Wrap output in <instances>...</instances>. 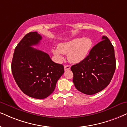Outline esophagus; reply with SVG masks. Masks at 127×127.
<instances>
[{
  "label": "esophagus",
  "mask_w": 127,
  "mask_h": 127,
  "mask_svg": "<svg viewBox=\"0 0 127 127\" xmlns=\"http://www.w3.org/2000/svg\"><path fill=\"white\" fill-rule=\"evenodd\" d=\"M71 69V66L70 65H65L64 66V69L65 71H68V70H69Z\"/></svg>",
  "instance_id": "34e87169"
}]
</instances>
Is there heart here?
<instances>
[{
  "label": "heart",
  "instance_id": "1",
  "mask_svg": "<svg viewBox=\"0 0 127 127\" xmlns=\"http://www.w3.org/2000/svg\"><path fill=\"white\" fill-rule=\"evenodd\" d=\"M92 45V42L89 37H76L59 43L58 48L52 49V53L58 61L63 58L62 54H68L69 60L73 63H78L85 58Z\"/></svg>",
  "mask_w": 127,
  "mask_h": 127
}]
</instances>
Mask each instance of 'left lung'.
Returning <instances> with one entry per match:
<instances>
[{
    "instance_id": "obj_1",
    "label": "left lung",
    "mask_w": 127,
    "mask_h": 127,
    "mask_svg": "<svg viewBox=\"0 0 127 127\" xmlns=\"http://www.w3.org/2000/svg\"><path fill=\"white\" fill-rule=\"evenodd\" d=\"M116 68L113 45L107 36L95 45L89 55L71 69L73 82L78 91L93 95L105 88L111 81Z\"/></svg>"
}]
</instances>
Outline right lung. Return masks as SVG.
<instances>
[{"label":"right lung","mask_w":127,"mask_h":127,"mask_svg":"<svg viewBox=\"0 0 127 127\" xmlns=\"http://www.w3.org/2000/svg\"><path fill=\"white\" fill-rule=\"evenodd\" d=\"M41 40L37 32L26 34L16 47L11 65L19 88L28 96L36 99L49 96L64 73L62 64L55 63L48 54L32 48Z\"/></svg>","instance_id":"obj_1"}]
</instances>
